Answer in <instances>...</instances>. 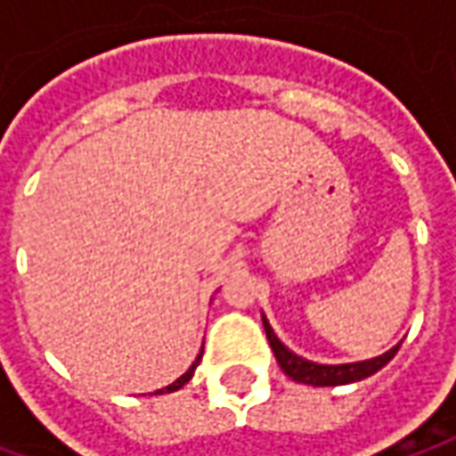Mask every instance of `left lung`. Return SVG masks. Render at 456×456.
Listing matches in <instances>:
<instances>
[{"label": "left lung", "instance_id": "left-lung-1", "mask_svg": "<svg viewBox=\"0 0 456 456\" xmlns=\"http://www.w3.org/2000/svg\"><path fill=\"white\" fill-rule=\"evenodd\" d=\"M263 327H265L267 342L273 346V354H275L278 365L283 367V372H286L288 378H293L296 383H304V386L324 387L357 383V380H362V378H370L372 372H378L380 367H386L387 362L395 357V352H398V346H393V349H387L386 354L372 357V360H365V362H349V365H316V362H308L304 357L293 354V352L275 337V331L270 329L265 316H263Z\"/></svg>", "mask_w": 456, "mask_h": 456}]
</instances>
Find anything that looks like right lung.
Instances as JSON below:
<instances>
[{
    "label": "right lung",
    "mask_w": 456,
    "mask_h": 456,
    "mask_svg": "<svg viewBox=\"0 0 456 456\" xmlns=\"http://www.w3.org/2000/svg\"><path fill=\"white\" fill-rule=\"evenodd\" d=\"M199 360H201V354L196 357V362H193V365H191L189 370H186V372H183V375H181V378L175 380V383H170L168 387H163V390H158V393H173V390H178V387L186 386V383H189L191 378H193V370H196V365H199Z\"/></svg>",
    "instance_id": "right-lung-1"
}]
</instances>
